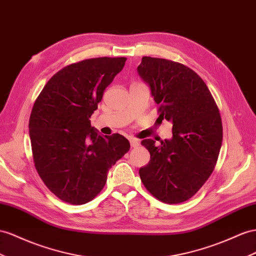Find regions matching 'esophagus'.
I'll list each match as a JSON object with an SVG mask.
<instances>
[{
    "mask_svg": "<svg viewBox=\"0 0 256 256\" xmlns=\"http://www.w3.org/2000/svg\"><path fill=\"white\" fill-rule=\"evenodd\" d=\"M130 147L136 148V147L140 146V140H136V138H130Z\"/></svg>",
    "mask_w": 256,
    "mask_h": 256,
    "instance_id": "obj_1",
    "label": "esophagus"
}]
</instances>
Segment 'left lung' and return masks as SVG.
Returning a JSON list of instances; mask_svg holds the SVG:
<instances>
[{"instance_id": "left-lung-1", "label": "left lung", "mask_w": 256, "mask_h": 256, "mask_svg": "<svg viewBox=\"0 0 256 256\" xmlns=\"http://www.w3.org/2000/svg\"><path fill=\"white\" fill-rule=\"evenodd\" d=\"M137 72L152 90L159 118L173 123L171 140H144L150 161L140 168L144 186L176 204L199 190L212 174L222 140L220 110L204 81L187 66L145 56Z\"/></svg>"}]
</instances>
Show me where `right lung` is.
Segmentation results:
<instances>
[{
	"label": "right lung",
	"instance_id": "1",
	"mask_svg": "<svg viewBox=\"0 0 256 256\" xmlns=\"http://www.w3.org/2000/svg\"><path fill=\"white\" fill-rule=\"evenodd\" d=\"M126 57H98L66 66L45 84L32 108L29 134L41 180L57 198L84 204L102 192L109 168L130 150L120 134L102 136L90 116Z\"/></svg>",
	"mask_w": 256,
	"mask_h": 256
}]
</instances>
